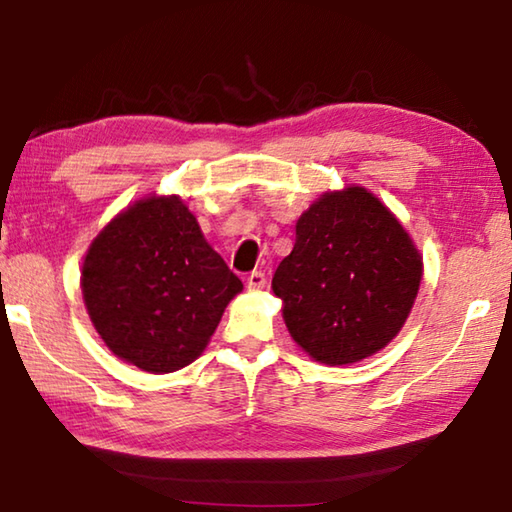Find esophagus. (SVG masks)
<instances>
[{"label":"esophagus","instance_id":"esophagus-1","mask_svg":"<svg viewBox=\"0 0 512 512\" xmlns=\"http://www.w3.org/2000/svg\"><path fill=\"white\" fill-rule=\"evenodd\" d=\"M248 289H264L266 287V275L262 271H253L248 275Z\"/></svg>","mask_w":512,"mask_h":512}]
</instances>
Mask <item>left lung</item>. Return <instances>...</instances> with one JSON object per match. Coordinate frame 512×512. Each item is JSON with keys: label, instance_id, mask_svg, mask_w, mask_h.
<instances>
[{"label": "left lung", "instance_id": "obj_1", "mask_svg": "<svg viewBox=\"0 0 512 512\" xmlns=\"http://www.w3.org/2000/svg\"><path fill=\"white\" fill-rule=\"evenodd\" d=\"M422 257L391 210L363 187L327 192L296 223L273 293L302 350L327 366L370 357L400 332Z\"/></svg>", "mask_w": 512, "mask_h": 512}]
</instances>
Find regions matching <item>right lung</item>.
I'll list each match as a JSON object with an SVG mask.
<instances>
[{
  "label": "right lung",
  "mask_w": 512,
  "mask_h": 512,
  "mask_svg": "<svg viewBox=\"0 0 512 512\" xmlns=\"http://www.w3.org/2000/svg\"><path fill=\"white\" fill-rule=\"evenodd\" d=\"M81 289L112 354L162 375L201 357L244 284L178 196H149L92 241Z\"/></svg>",
  "instance_id": "1"
}]
</instances>
